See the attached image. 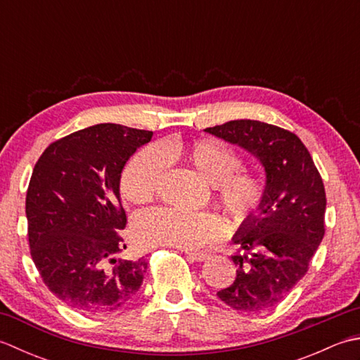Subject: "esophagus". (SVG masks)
<instances>
[{"label":"esophagus","instance_id":"esophagus-1","mask_svg":"<svg viewBox=\"0 0 360 360\" xmlns=\"http://www.w3.org/2000/svg\"><path fill=\"white\" fill-rule=\"evenodd\" d=\"M186 254L190 259H193V262H204V259H207L210 257L209 254H204V252H188V250H186Z\"/></svg>","mask_w":360,"mask_h":360}]
</instances>
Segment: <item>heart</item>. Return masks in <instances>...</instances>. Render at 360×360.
Returning <instances> with one entry per match:
<instances>
[{
    "label": "heart",
    "instance_id": "b5f03b06",
    "mask_svg": "<svg viewBox=\"0 0 360 360\" xmlns=\"http://www.w3.org/2000/svg\"><path fill=\"white\" fill-rule=\"evenodd\" d=\"M164 160L179 162L201 174L213 186L217 201L235 219L257 215L267 195L262 174L240 170L241 156L217 139L167 141L155 148H143L128 160L120 178V192L129 202L143 204L155 196L164 172ZM221 233L219 219L207 212L150 209L133 223L134 240L141 246H174L198 249Z\"/></svg>",
    "mask_w": 360,
    "mask_h": 360
}]
</instances>
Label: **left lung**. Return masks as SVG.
Listing matches in <instances>:
<instances>
[{
    "mask_svg": "<svg viewBox=\"0 0 360 360\" xmlns=\"http://www.w3.org/2000/svg\"><path fill=\"white\" fill-rule=\"evenodd\" d=\"M254 155L266 172L267 195L257 215L233 236L246 254L232 255L235 281L217 294L241 312L274 308L308 272L325 235L322 176L298 137L259 120H231L205 128Z\"/></svg>",
    "mask_w": 360,
    "mask_h": 360,
    "instance_id": "left-lung-1",
    "label": "left lung"
}]
</instances>
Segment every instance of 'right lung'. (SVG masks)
Listing matches in <instances>:
<instances>
[{
    "label": "right lung",
    "mask_w": 360,
    "mask_h": 360,
    "mask_svg": "<svg viewBox=\"0 0 360 360\" xmlns=\"http://www.w3.org/2000/svg\"><path fill=\"white\" fill-rule=\"evenodd\" d=\"M153 131L98 124L52 142L26 195L30 255L44 285L83 314H106L139 290L148 262L117 259L127 246L120 174Z\"/></svg>",
    "instance_id": "add662e5"
}]
</instances>
